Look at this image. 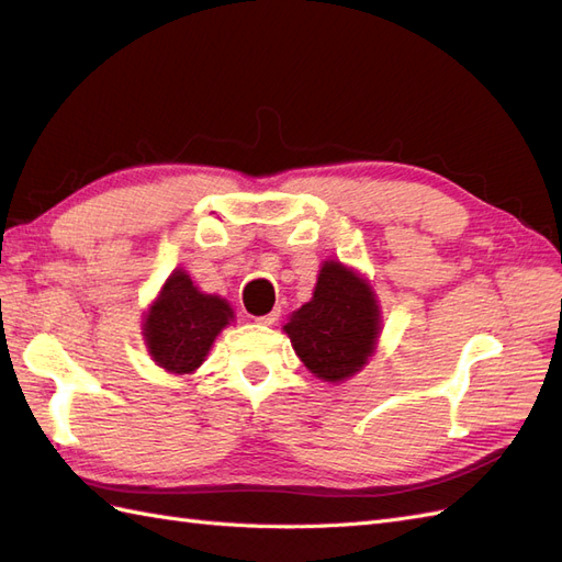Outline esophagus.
Returning a JSON list of instances; mask_svg holds the SVG:
<instances>
[{
	"instance_id": "obj_1",
	"label": "esophagus",
	"mask_w": 562,
	"mask_h": 562,
	"mask_svg": "<svg viewBox=\"0 0 562 562\" xmlns=\"http://www.w3.org/2000/svg\"><path fill=\"white\" fill-rule=\"evenodd\" d=\"M279 316H281V312L274 310V312H269V314H265V316H257L255 322H257V324H265V326H271V324L279 322Z\"/></svg>"
}]
</instances>
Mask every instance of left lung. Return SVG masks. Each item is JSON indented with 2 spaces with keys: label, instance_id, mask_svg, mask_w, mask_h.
<instances>
[{
  "label": "left lung",
  "instance_id": "obj_1",
  "mask_svg": "<svg viewBox=\"0 0 562 562\" xmlns=\"http://www.w3.org/2000/svg\"><path fill=\"white\" fill-rule=\"evenodd\" d=\"M378 326L371 288L340 262H326L314 297L283 328L305 367L324 381L336 383L367 363Z\"/></svg>",
  "mask_w": 562,
  "mask_h": 562
}]
</instances>
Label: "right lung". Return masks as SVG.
<instances>
[{"mask_svg":"<svg viewBox=\"0 0 562 562\" xmlns=\"http://www.w3.org/2000/svg\"><path fill=\"white\" fill-rule=\"evenodd\" d=\"M232 316V307L222 297L195 291L193 281L177 269L146 314L148 352L162 369L191 373L201 367L210 345Z\"/></svg>","mask_w":562,"mask_h":562,"instance_id":"right-lung-1","label":"right lung"}]
</instances>
